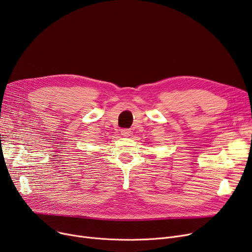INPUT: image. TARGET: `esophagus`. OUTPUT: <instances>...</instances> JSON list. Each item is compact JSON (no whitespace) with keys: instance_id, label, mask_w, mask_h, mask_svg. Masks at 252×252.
Returning <instances> with one entry per match:
<instances>
[{"instance_id":"34e87169","label":"esophagus","mask_w":252,"mask_h":252,"mask_svg":"<svg viewBox=\"0 0 252 252\" xmlns=\"http://www.w3.org/2000/svg\"><path fill=\"white\" fill-rule=\"evenodd\" d=\"M130 133H131V131H130L129 129H127V128L122 129V135H123L124 137H128V136L130 135Z\"/></svg>"}]
</instances>
